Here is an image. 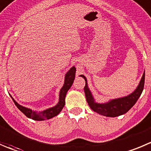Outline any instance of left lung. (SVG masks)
I'll list each match as a JSON object with an SVG mask.
<instances>
[{
	"label": "left lung",
	"instance_id": "8db88e82",
	"mask_svg": "<svg viewBox=\"0 0 151 151\" xmlns=\"http://www.w3.org/2000/svg\"><path fill=\"white\" fill-rule=\"evenodd\" d=\"M80 76L84 78L86 81L84 90V93H85L86 99H87L90 108L99 114L108 116V117H116V116H121V115L127 113L136 104L142 93L143 89H144L145 73H143L142 79L139 82L137 88L131 94L128 95L125 97H122V98L113 99L109 102L104 103V104H99V103H96L95 101L91 92L89 90L88 86H87L86 77L83 75H81Z\"/></svg>",
	"mask_w": 151,
	"mask_h": 151
}]
</instances>
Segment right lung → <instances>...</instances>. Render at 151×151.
Here are the masks:
<instances>
[{
	"instance_id": "1",
	"label": "right lung",
	"mask_w": 151,
	"mask_h": 151,
	"mask_svg": "<svg viewBox=\"0 0 151 151\" xmlns=\"http://www.w3.org/2000/svg\"><path fill=\"white\" fill-rule=\"evenodd\" d=\"M76 67H73L70 68V70L66 73L65 76V79H64V86L62 87V88L60 90L59 93V101H58V104L55 106V107H52L51 108L47 109V110H44L43 111L38 112L37 113L36 111H33L31 109L27 108L25 107H23V106L20 105L19 104L16 102V101L14 100V99H12L13 100L14 103L16 105V107L25 115L27 117L32 119L35 120V121H43V120L45 119H52L54 116H56L61 111V110L64 107V104H65V97L66 95H67V91L69 90V89L71 87L72 84H73V81L75 79V75H76Z\"/></svg>"
}]
</instances>
